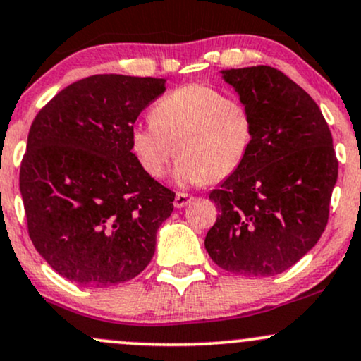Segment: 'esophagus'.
I'll return each mask as SVG.
<instances>
[{"label":"esophagus","mask_w":361,"mask_h":361,"mask_svg":"<svg viewBox=\"0 0 361 361\" xmlns=\"http://www.w3.org/2000/svg\"><path fill=\"white\" fill-rule=\"evenodd\" d=\"M192 200H193L192 195H188V193H176L173 205H175L176 209H183V207L188 205Z\"/></svg>","instance_id":"obj_1"}]
</instances>
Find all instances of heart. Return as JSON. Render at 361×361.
Wrapping results in <instances>:
<instances>
[{"mask_svg":"<svg viewBox=\"0 0 361 361\" xmlns=\"http://www.w3.org/2000/svg\"><path fill=\"white\" fill-rule=\"evenodd\" d=\"M251 111L238 98L224 97L207 85H185L164 94L151 110V126L130 132V149L151 178L166 175L180 157V185L219 181L233 175L250 151Z\"/></svg>","mask_w":361,"mask_h":361,"instance_id":"obj_1","label":"heart"}]
</instances>
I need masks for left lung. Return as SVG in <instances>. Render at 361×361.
<instances>
[{
  "label": "left lung",
  "instance_id": "8db88e82",
  "mask_svg": "<svg viewBox=\"0 0 361 361\" xmlns=\"http://www.w3.org/2000/svg\"><path fill=\"white\" fill-rule=\"evenodd\" d=\"M251 111L252 140L209 198L219 209L205 250L244 276H275L316 246L338 180L333 137L317 103L270 66L224 69Z\"/></svg>",
  "mask_w": 361,
  "mask_h": 361
}]
</instances>
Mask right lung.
I'll use <instances>...</instances> for the list:
<instances>
[{"label": "right lung", "instance_id": "obj_1", "mask_svg": "<svg viewBox=\"0 0 361 361\" xmlns=\"http://www.w3.org/2000/svg\"><path fill=\"white\" fill-rule=\"evenodd\" d=\"M164 90L163 78L94 74L59 91L32 123L20 168L28 234L69 281L123 283L154 256L175 193L140 168L130 132Z\"/></svg>", "mask_w": 361, "mask_h": 361}]
</instances>
